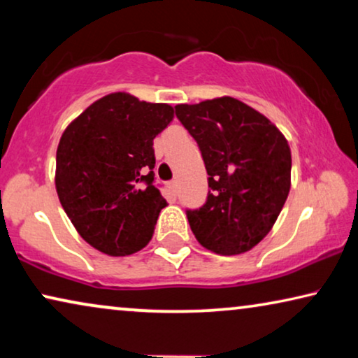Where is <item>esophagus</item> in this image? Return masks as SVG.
Returning a JSON list of instances; mask_svg holds the SVG:
<instances>
[{
    "mask_svg": "<svg viewBox=\"0 0 358 358\" xmlns=\"http://www.w3.org/2000/svg\"><path fill=\"white\" fill-rule=\"evenodd\" d=\"M169 189H171V192H173V194H178V182H176V180H171Z\"/></svg>",
    "mask_w": 358,
    "mask_h": 358,
    "instance_id": "obj_1",
    "label": "esophagus"
}]
</instances>
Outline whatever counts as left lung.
Masks as SVG:
<instances>
[{
  "mask_svg": "<svg viewBox=\"0 0 358 358\" xmlns=\"http://www.w3.org/2000/svg\"><path fill=\"white\" fill-rule=\"evenodd\" d=\"M208 174L207 202L187 210L197 241L222 256L252 249L271 231L290 192L292 153L280 130L244 102L217 97L178 104Z\"/></svg>",
  "mask_w": 358,
  "mask_h": 358,
  "instance_id": "1",
  "label": "left lung"
}]
</instances>
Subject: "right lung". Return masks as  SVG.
<instances>
[{
    "mask_svg": "<svg viewBox=\"0 0 358 358\" xmlns=\"http://www.w3.org/2000/svg\"><path fill=\"white\" fill-rule=\"evenodd\" d=\"M173 117L168 104L112 92L63 131L57 150L58 199L76 231L97 251L129 256L150 243L168 205L153 184V140Z\"/></svg>",
    "mask_w": 358,
    "mask_h": 358,
    "instance_id": "right-lung-1",
    "label": "right lung"
}]
</instances>
